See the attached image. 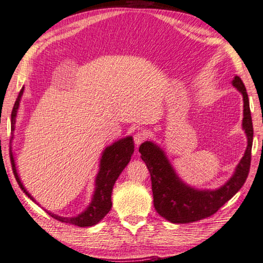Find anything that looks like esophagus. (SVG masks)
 <instances>
[{"instance_id":"esophagus-1","label":"esophagus","mask_w":263,"mask_h":263,"mask_svg":"<svg viewBox=\"0 0 263 263\" xmlns=\"http://www.w3.org/2000/svg\"><path fill=\"white\" fill-rule=\"evenodd\" d=\"M147 138V134L144 132H137L135 135H134V142H135V144L138 146L140 144H142L143 142H144Z\"/></svg>"}]
</instances>
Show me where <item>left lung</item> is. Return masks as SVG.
I'll list each match as a JSON object with an SVG mask.
<instances>
[{"label":"left lung","instance_id":"8db88e82","mask_svg":"<svg viewBox=\"0 0 263 263\" xmlns=\"http://www.w3.org/2000/svg\"><path fill=\"white\" fill-rule=\"evenodd\" d=\"M232 85L242 95L244 118L242 129L247 136V147L237 166L235 174L217 190H197L183 183L161 148L152 142H144L140 146L142 160L151 175L153 205L160 216L172 223H190L206 219L214 214L230 200L249 176L251 167V152L253 143V123H252L249 96L239 77H235Z\"/></svg>","mask_w":263,"mask_h":263}]
</instances>
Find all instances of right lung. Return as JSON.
Listing matches in <instances>:
<instances>
[{"label": "right lung", "instance_id": "1", "mask_svg": "<svg viewBox=\"0 0 263 263\" xmlns=\"http://www.w3.org/2000/svg\"><path fill=\"white\" fill-rule=\"evenodd\" d=\"M24 92V87L22 90L19 91L18 97L16 102H14V105L11 112V132L14 130V123H16V117H17V111L19 107V102H21V98ZM13 138V134L11 140ZM134 152V141L132 136H128L126 138H122V140H119L118 142L113 143L112 145L107 146L103 152V156L101 158V163H100V172L96 176V183H95V193L92 196V200L90 205L88 206V209L79 214L78 216L74 217H62L56 214H52L51 212L47 213L53 219H56L64 223H70L73 226L78 227H91L97 224L98 222L104 219L108 212H110L112 207V201H111V195H112V189L113 185H115L116 181L118 180L119 175L121 174L128 162L130 161V157ZM10 159H11V165H12V172L13 175L16 177L21 189L26 193L29 199L33 201L34 198L29 195L27 190L25 189L21 178L18 176V173L16 170V165H14V159L11 155H10Z\"/></svg>", "mask_w": 263, "mask_h": 263}]
</instances>
